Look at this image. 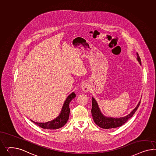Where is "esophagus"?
Listing matches in <instances>:
<instances>
[{
    "instance_id": "1",
    "label": "esophagus",
    "mask_w": 156,
    "mask_h": 156,
    "mask_svg": "<svg viewBox=\"0 0 156 156\" xmlns=\"http://www.w3.org/2000/svg\"><path fill=\"white\" fill-rule=\"evenodd\" d=\"M80 88L84 92H87L89 90V85L86 83H83L80 86Z\"/></svg>"
}]
</instances>
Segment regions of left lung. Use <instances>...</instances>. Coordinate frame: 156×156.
Returning <instances> with one entry per match:
<instances>
[{"instance_id":"8db88e82","label":"left lung","mask_w":156,"mask_h":156,"mask_svg":"<svg viewBox=\"0 0 156 156\" xmlns=\"http://www.w3.org/2000/svg\"><path fill=\"white\" fill-rule=\"evenodd\" d=\"M136 55H137V60L139 61L140 65H141V59L137 53H136ZM140 102H141V100L139 101V103L137 104V106L131 111V113L127 115L126 116L122 117V118H111V117L105 116L101 113V111L100 110L99 107L98 105L97 101L94 97H92L91 114L93 116L94 122L98 126L103 129H110V128H117L119 126H122L124 124H125L130 118L133 116V114H135L136 110H137L140 104Z\"/></svg>"}]
</instances>
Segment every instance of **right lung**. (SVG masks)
<instances>
[{"label":"right lung","instance_id":"right-lung-1","mask_svg":"<svg viewBox=\"0 0 156 156\" xmlns=\"http://www.w3.org/2000/svg\"><path fill=\"white\" fill-rule=\"evenodd\" d=\"M76 97L75 93L73 92L66 98L65 101H64L62 108L59 115L57 118H55V119L45 122H35L30 119L31 122L43 129H57L62 127L66 124L69 119L70 114L69 104L72 99H73Z\"/></svg>","mask_w":156,"mask_h":156}]
</instances>
